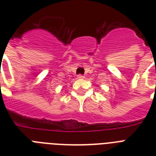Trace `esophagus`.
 Instances as JSON below:
<instances>
[{
  "instance_id": "1",
  "label": "esophagus",
  "mask_w": 156,
  "mask_h": 156,
  "mask_svg": "<svg viewBox=\"0 0 156 156\" xmlns=\"http://www.w3.org/2000/svg\"><path fill=\"white\" fill-rule=\"evenodd\" d=\"M78 78H79V79H83V78H84V76H83V74H78Z\"/></svg>"
}]
</instances>
